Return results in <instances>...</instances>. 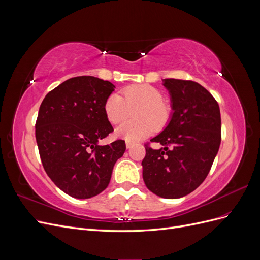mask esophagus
I'll return each mask as SVG.
<instances>
[{
	"mask_svg": "<svg viewBox=\"0 0 260 260\" xmlns=\"http://www.w3.org/2000/svg\"><path fill=\"white\" fill-rule=\"evenodd\" d=\"M125 146H127V148H131L133 146V143L130 142V141H127V142H125Z\"/></svg>",
	"mask_w": 260,
	"mask_h": 260,
	"instance_id": "esophagus-1",
	"label": "esophagus"
}]
</instances>
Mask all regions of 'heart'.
<instances>
[{
  "instance_id": "obj_1",
  "label": "heart",
  "mask_w": 260,
  "mask_h": 260,
  "mask_svg": "<svg viewBox=\"0 0 260 260\" xmlns=\"http://www.w3.org/2000/svg\"><path fill=\"white\" fill-rule=\"evenodd\" d=\"M138 107L130 120L118 127L116 133L130 142L145 139L156 130L166 125L171 116L170 107L162 101V93L148 84H133L125 86L121 95L112 93L106 98L103 109L107 120L118 124L130 116L131 111Z\"/></svg>"
}]
</instances>
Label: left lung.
Wrapping results in <instances>:
<instances>
[{
    "label": "left lung",
    "mask_w": 260,
    "mask_h": 260,
    "mask_svg": "<svg viewBox=\"0 0 260 260\" xmlns=\"http://www.w3.org/2000/svg\"><path fill=\"white\" fill-rule=\"evenodd\" d=\"M172 113L166 128L145 144L143 180L151 192L164 199L190 194L206 179L221 142V117L215 98L200 83L164 79Z\"/></svg>",
    "instance_id": "obj_1"
}]
</instances>
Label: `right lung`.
<instances>
[{"instance_id":"right-lung-1","label":"right lung","mask_w":260,"mask_h":260,"mask_svg":"<svg viewBox=\"0 0 260 260\" xmlns=\"http://www.w3.org/2000/svg\"><path fill=\"white\" fill-rule=\"evenodd\" d=\"M115 85L92 76L70 78L50 91L39 109L36 139L46 174L62 192L90 199L103 192L123 140L99 145L114 131L103 105Z\"/></svg>"}]
</instances>
